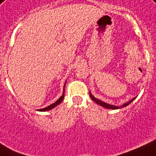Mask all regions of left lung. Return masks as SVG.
I'll use <instances>...</instances> for the list:
<instances>
[{"label": "left lung", "mask_w": 156, "mask_h": 156, "mask_svg": "<svg viewBox=\"0 0 156 156\" xmlns=\"http://www.w3.org/2000/svg\"><path fill=\"white\" fill-rule=\"evenodd\" d=\"M90 97L91 98V99L93 100V101H94V102H96V103H98V105H100V106H102V107H105V108H107V109H112V110H116V109H119V108H122V107H126V106H128L130 103H131V102H132L133 100L135 99V98H132L131 100H130L129 102H126V103H124L122 106H121V107H116V106H113V105H111V104H107V103H106V102H102L101 100H98V98H94L92 94H91V93L90 92Z\"/></svg>", "instance_id": "1"}]
</instances>
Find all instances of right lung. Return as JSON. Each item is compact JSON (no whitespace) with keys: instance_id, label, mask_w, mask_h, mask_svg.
<instances>
[{"instance_id":"obj_1","label":"right lung","mask_w":156,"mask_h":156,"mask_svg":"<svg viewBox=\"0 0 156 156\" xmlns=\"http://www.w3.org/2000/svg\"><path fill=\"white\" fill-rule=\"evenodd\" d=\"M65 86H66V83H65ZM65 86H64V90H63L62 95L61 96L60 98H58V99L57 100L56 102H54V103H53V104L49 105V107H45V108H43V109H40V110H38V111H49V110H51V109L54 108V107H56V106H58V104H60L61 102H62L63 98H64V96H65Z\"/></svg>"}]
</instances>
